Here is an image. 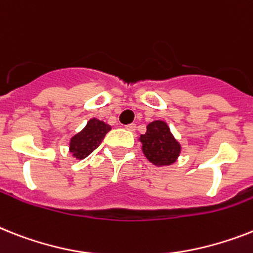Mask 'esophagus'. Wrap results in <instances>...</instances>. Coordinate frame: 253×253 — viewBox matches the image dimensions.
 Returning a JSON list of instances; mask_svg holds the SVG:
<instances>
[{"mask_svg": "<svg viewBox=\"0 0 253 253\" xmlns=\"http://www.w3.org/2000/svg\"><path fill=\"white\" fill-rule=\"evenodd\" d=\"M125 129L129 131H134L135 130V124H129V125H125Z\"/></svg>", "mask_w": 253, "mask_h": 253, "instance_id": "34e87169", "label": "esophagus"}]
</instances>
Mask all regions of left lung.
<instances>
[{
    "mask_svg": "<svg viewBox=\"0 0 253 253\" xmlns=\"http://www.w3.org/2000/svg\"><path fill=\"white\" fill-rule=\"evenodd\" d=\"M142 151L154 166H170L176 162L181 152L178 143L166 122L155 120L147 125V131L141 134Z\"/></svg>",
    "mask_w": 253,
    "mask_h": 253,
    "instance_id": "obj_1",
    "label": "left lung"
}]
</instances>
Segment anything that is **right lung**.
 <instances>
[{"instance_id": "right-lung-1", "label": "right lung", "mask_w": 253, "mask_h": 253, "mask_svg": "<svg viewBox=\"0 0 253 253\" xmlns=\"http://www.w3.org/2000/svg\"><path fill=\"white\" fill-rule=\"evenodd\" d=\"M110 130L111 126L108 124L98 119H90L86 126L71 138L70 152H72L76 159H85L101 145L102 139Z\"/></svg>"}]
</instances>
